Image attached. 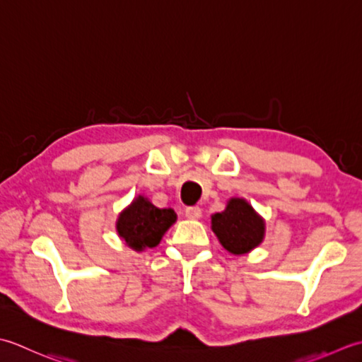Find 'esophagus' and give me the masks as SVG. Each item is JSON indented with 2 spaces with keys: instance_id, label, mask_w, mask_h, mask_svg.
I'll return each mask as SVG.
<instances>
[{
  "instance_id": "obj_1",
  "label": "esophagus",
  "mask_w": 362,
  "mask_h": 362,
  "mask_svg": "<svg viewBox=\"0 0 362 362\" xmlns=\"http://www.w3.org/2000/svg\"><path fill=\"white\" fill-rule=\"evenodd\" d=\"M186 217L192 220H198L202 217V208H198V206H190V208H186Z\"/></svg>"
}]
</instances>
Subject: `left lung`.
<instances>
[{"instance_id": "left-lung-1", "label": "left lung", "mask_w": 362, "mask_h": 362, "mask_svg": "<svg viewBox=\"0 0 362 362\" xmlns=\"http://www.w3.org/2000/svg\"><path fill=\"white\" fill-rule=\"evenodd\" d=\"M212 231L233 255L252 252L264 240L265 222L243 198H231L225 211L214 214Z\"/></svg>"}]
</instances>
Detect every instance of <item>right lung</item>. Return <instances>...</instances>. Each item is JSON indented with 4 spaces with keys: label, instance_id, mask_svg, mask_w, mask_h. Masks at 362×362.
Segmentation results:
<instances>
[{
    "label": "right lung",
    "instance_id": "1",
    "mask_svg": "<svg viewBox=\"0 0 362 362\" xmlns=\"http://www.w3.org/2000/svg\"><path fill=\"white\" fill-rule=\"evenodd\" d=\"M176 222L172 208H156L148 198L139 195L117 218V233L136 252L156 247L162 235Z\"/></svg>",
    "mask_w": 362,
    "mask_h": 362
}]
</instances>
